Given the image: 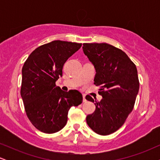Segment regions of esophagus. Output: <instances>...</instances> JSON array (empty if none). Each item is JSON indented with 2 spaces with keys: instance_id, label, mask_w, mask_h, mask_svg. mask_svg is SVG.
<instances>
[{
  "instance_id": "34e87169",
  "label": "esophagus",
  "mask_w": 160,
  "mask_h": 160,
  "mask_svg": "<svg viewBox=\"0 0 160 160\" xmlns=\"http://www.w3.org/2000/svg\"><path fill=\"white\" fill-rule=\"evenodd\" d=\"M82 102H86V95H82Z\"/></svg>"
}]
</instances>
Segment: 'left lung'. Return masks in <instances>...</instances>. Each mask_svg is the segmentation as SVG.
Returning <instances> with one entry per match:
<instances>
[{"mask_svg":"<svg viewBox=\"0 0 160 160\" xmlns=\"http://www.w3.org/2000/svg\"><path fill=\"white\" fill-rule=\"evenodd\" d=\"M82 50L94 65V84L101 86L102 96L86 122L95 133L110 135L124 124L134 108L139 90L136 66L123 51L108 43H83ZM86 99L95 102L89 95Z\"/></svg>","mask_w":160,"mask_h":160,"instance_id":"left-lung-1","label":"left lung"}]
</instances>
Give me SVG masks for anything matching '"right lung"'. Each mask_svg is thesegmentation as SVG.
Returning a JSON list of instances; mask_svg holds the SVG:
<instances>
[{
  "label": "right lung",
  "mask_w": 160,
  "mask_h": 160,
  "mask_svg": "<svg viewBox=\"0 0 160 160\" xmlns=\"http://www.w3.org/2000/svg\"><path fill=\"white\" fill-rule=\"evenodd\" d=\"M81 46L54 40L34 49L24 63L21 96L29 120L42 132L60 131L67 123L70 108L82 103L80 92H65L56 86L64 64Z\"/></svg>",
  "instance_id": "obj_1"
}]
</instances>
